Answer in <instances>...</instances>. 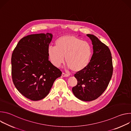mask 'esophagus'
Listing matches in <instances>:
<instances>
[{
  "instance_id": "esophagus-1",
  "label": "esophagus",
  "mask_w": 131,
  "mask_h": 131,
  "mask_svg": "<svg viewBox=\"0 0 131 131\" xmlns=\"http://www.w3.org/2000/svg\"><path fill=\"white\" fill-rule=\"evenodd\" d=\"M62 76L63 77H68L69 75L68 74L65 73H64V72H63L62 74Z\"/></svg>"
}]
</instances>
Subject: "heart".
Segmentation results:
<instances>
[{"label": "heart", "mask_w": 131, "mask_h": 131, "mask_svg": "<svg viewBox=\"0 0 131 131\" xmlns=\"http://www.w3.org/2000/svg\"><path fill=\"white\" fill-rule=\"evenodd\" d=\"M48 54L52 63L60 67L65 62L74 72L83 70L89 64L92 55L90 44L73 36L66 35L59 38L55 47H50Z\"/></svg>", "instance_id": "heart-1"}]
</instances>
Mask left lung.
<instances>
[{
	"mask_svg": "<svg viewBox=\"0 0 131 131\" xmlns=\"http://www.w3.org/2000/svg\"><path fill=\"white\" fill-rule=\"evenodd\" d=\"M93 44V54L88 65L74 74L78 81L72 91L77 98L92 101L99 97L107 88L113 72L110 49L93 35H86Z\"/></svg>",
	"mask_w": 131,
	"mask_h": 131,
	"instance_id": "obj_1",
	"label": "left lung"
}]
</instances>
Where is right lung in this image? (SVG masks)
Here are the masks:
<instances>
[{
    "mask_svg": "<svg viewBox=\"0 0 131 131\" xmlns=\"http://www.w3.org/2000/svg\"><path fill=\"white\" fill-rule=\"evenodd\" d=\"M52 35L32 34L22 38L11 57L13 82L19 92L31 101L44 99L62 71L49 61Z\"/></svg>",
    "mask_w": 131,
    "mask_h": 131,
    "instance_id": "obj_1",
    "label": "right lung"
}]
</instances>
